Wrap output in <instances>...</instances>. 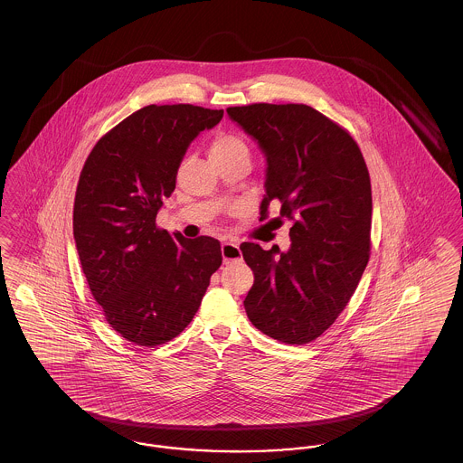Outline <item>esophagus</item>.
Instances as JSON below:
<instances>
[{
    "instance_id": "34e87169",
    "label": "esophagus",
    "mask_w": 463,
    "mask_h": 463,
    "mask_svg": "<svg viewBox=\"0 0 463 463\" xmlns=\"http://www.w3.org/2000/svg\"><path fill=\"white\" fill-rule=\"evenodd\" d=\"M222 259H223V264H231V262H236V260H241V250H240V244L232 241L222 242Z\"/></svg>"
}]
</instances>
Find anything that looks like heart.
Returning <instances> with one entry per match:
<instances>
[{
  "instance_id": "obj_1",
  "label": "heart",
  "mask_w": 463,
  "mask_h": 463,
  "mask_svg": "<svg viewBox=\"0 0 463 463\" xmlns=\"http://www.w3.org/2000/svg\"><path fill=\"white\" fill-rule=\"evenodd\" d=\"M232 157H246L248 159V147L240 135L234 133H219L210 146V159L222 161Z\"/></svg>"
}]
</instances>
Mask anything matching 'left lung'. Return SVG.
<instances>
[{"instance_id":"obj_1","label":"left lung","mask_w":463,"mask_h":463,"mask_svg":"<svg viewBox=\"0 0 463 463\" xmlns=\"http://www.w3.org/2000/svg\"><path fill=\"white\" fill-rule=\"evenodd\" d=\"M227 114L265 157L260 221L270 206L291 222L287 251L242 242L255 281L248 319L267 336L302 345L328 330L370 259L372 184L353 137L304 104H251Z\"/></svg>"}]
</instances>
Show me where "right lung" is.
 <instances>
[{"mask_svg":"<svg viewBox=\"0 0 463 463\" xmlns=\"http://www.w3.org/2000/svg\"><path fill=\"white\" fill-rule=\"evenodd\" d=\"M223 110L146 106L106 133L80 175L72 229L90 291L110 328L144 347L175 338L198 312L221 242L156 227L191 142Z\"/></svg>","mask_w":463,"mask_h":463,"instance_id":"add662e5","label":"right lung"}]
</instances>
